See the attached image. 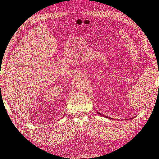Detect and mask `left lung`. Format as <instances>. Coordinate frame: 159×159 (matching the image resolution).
Instances as JSON below:
<instances>
[{
    "instance_id": "8db88e82",
    "label": "left lung",
    "mask_w": 159,
    "mask_h": 159,
    "mask_svg": "<svg viewBox=\"0 0 159 159\" xmlns=\"http://www.w3.org/2000/svg\"><path fill=\"white\" fill-rule=\"evenodd\" d=\"M97 113H98V114H99V115H102V114H100L99 112H98V111H97ZM102 116H103V115H102ZM104 117H107V118H109V119H111V117H108V116H107H107H104Z\"/></svg>"
}]
</instances>
